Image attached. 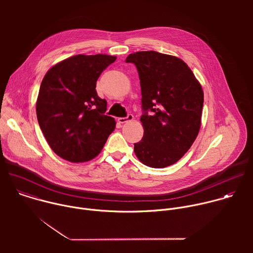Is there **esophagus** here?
Returning a JSON list of instances; mask_svg holds the SVG:
<instances>
[{
    "label": "esophagus",
    "mask_w": 253,
    "mask_h": 253,
    "mask_svg": "<svg viewBox=\"0 0 253 253\" xmlns=\"http://www.w3.org/2000/svg\"><path fill=\"white\" fill-rule=\"evenodd\" d=\"M133 115L132 114H128L127 115V117H121V118H118V122L120 123V124H123V123H126V122H128V121H131V120H133Z\"/></svg>",
    "instance_id": "34e87169"
}]
</instances>
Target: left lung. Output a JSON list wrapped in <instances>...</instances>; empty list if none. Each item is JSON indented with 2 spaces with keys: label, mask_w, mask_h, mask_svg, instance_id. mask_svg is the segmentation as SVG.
Returning <instances> with one entry per match:
<instances>
[{
  "label": "left lung",
  "mask_w": 253,
  "mask_h": 253,
  "mask_svg": "<svg viewBox=\"0 0 253 253\" xmlns=\"http://www.w3.org/2000/svg\"><path fill=\"white\" fill-rule=\"evenodd\" d=\"M141 86L144 128L134 144L138 159L152 168L174 164L196 139L203 107V91L190 68L177 57L155 51L130 54Z\"/></svg>",
  "instance_id": "obj_1"
}]
</instances>
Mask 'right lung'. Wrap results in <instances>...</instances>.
Listing matches in <instances>:
<instances>
[{"mask_svg":"<svg viewBox=\"0 0 253 253\" xmlns=\"http://www.w3.org/2000/svg\"><path fill=\"white\" fill-rule=\"evenodd\" d=\"M115 56L76 55L45 75L36 104L40 128L52 150L71 162H86L102 150L114 131V118L105 115L107 102L97 95L96 82Z\"/></svg>","mask_w":253,"mask_h":253,"instance_id":"add662e5","label":"right lung"}]
</instances>
